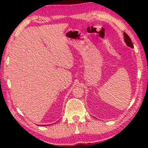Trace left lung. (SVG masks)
<instances>
[{
	"instance_id": "8db88e82",
	"label": "left lung",
	"mask_w": 148,
	"mask_h": 148,
	"mask_svg": "<svg viewBox=\"0 0 148 148\" xmlns=\"http://www.w3.org/2000/svg\"><path fill=\"white\" fill-rule=\"evenodd\" d=\"M124 39H125V42L126 43V45L128 46L129 47H131V48H133V45H132V42L130 37L127 35L126 33H124Z\"/></svg>"
}]
</instances>
